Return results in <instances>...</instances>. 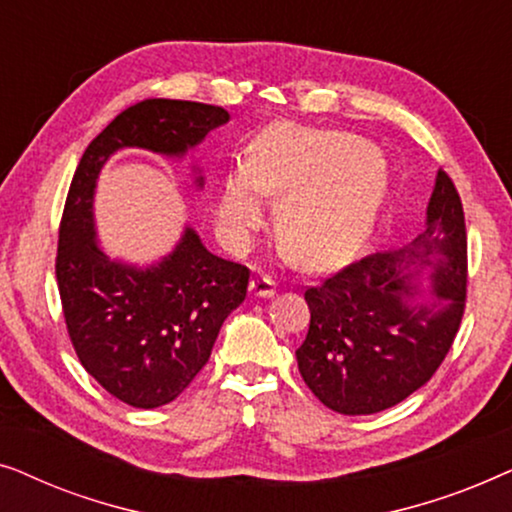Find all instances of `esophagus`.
<instances>
[{
    "label": "esophagus",
    "mask_w": 512,
    "mask_h": 512,
    "mask_svg": "<svg viewBox=\"0 0 512 512\" xmlns=\"http://www.w3.org/2000/svg\"><path fill=\"white\" fill-rule=\"evenodd\" d=\"M249 293L254 298H272L277 293V282L270 277H256L249 282Z\"/></svg>",
    "instance_id": "esophagus-1"
}]
</instances>
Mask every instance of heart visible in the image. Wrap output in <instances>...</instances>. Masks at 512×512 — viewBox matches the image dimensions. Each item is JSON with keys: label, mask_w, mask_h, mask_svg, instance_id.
Segmentation results:
<instances>
[{"label": "heart", "mask_w": 512, "mask_h": 512, "mask_svg": "<svg viewBox=\"0 0 512 512\" xmlns=\"http://www.w3.org/2000/svg\"><path fill=\"white\" fill-rule=\"evenodd\" d=\"M387 167L366 139L275 123L258 132L244 165L221 184L216 219L228 242L263 226L268 198H282L279 235L310 268L352 258L373 233L387 198Z\"/></svg>", "instance_id": "1"}]
</instances>
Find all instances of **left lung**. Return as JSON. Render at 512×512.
Masks as SVG:
<instances>
[{
  "label": "left lung",
  "mask_w": 512,
  "mask_h": 512,
  "mask_svg": "<svg viewBox=\"0 0 512 512\" xmlns=\"http://www.w3.org/2000/svg\"><path fill=\"white\" fill-rule=\"evenodd\" d=\"M422 281H429L426 290ZM310 331L298 370L326 408L373 415L424 387L450 352L466 303V226L443 170L424 230L305 291Z\"/></svg>",
  "instance_id": "left-lung-1"
}]
</instances>
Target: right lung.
Segmentation results:
<instances>
[{"label":"right lung","instance_id":"add662e5","mask_svg":"<svg viewBox=\"0 0 512 512\" xmlns=\"http://www.w3.org/2000/svg\"><path fill=\"white\" fill-rule=\"evenodd\" d=\"M228 121L214 104H132L88 144L69 186L55 261L67 331L88 375L132 408H160L193 382L223 321L247 296L249 270L207 251L191 226L156 263L111 258L97 242V177L123 149L186 158ZM193 186H205L195 163Z\"/></svg>","mask_w":512,"mask_h":512}]
</instances>
